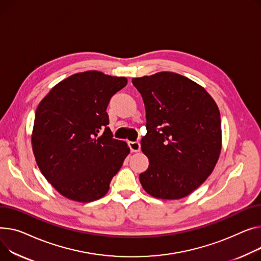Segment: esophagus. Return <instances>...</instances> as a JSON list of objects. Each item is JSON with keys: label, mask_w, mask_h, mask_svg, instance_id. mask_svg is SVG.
Returning <instances> with one entry per match:
<instances>
[{"label": "esophagus", "mask_w": 261, "mask_h": 261, "mask_svg": "<svg viewBox=\"0 0 261 261\" xmlns=\"http://www.w3.org/2000/svg\"><path fill=\"white\" fill-rule=\"evenodd\" d=\"M129 147L132 152H138L141 150V144L138 142H129Z\"/></svg>", "instance_id": "esophagus-1"}]
</instances>
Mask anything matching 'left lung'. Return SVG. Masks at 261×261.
I'll return each mask as SVG.
<instances>
[{
  "label": "left lung",
  "mask_w": 261,
  "mask_h": 261,
  "mask_svg": "<svg viewBox=\"0 0 261 261\" xmlns=\"http://www.w3.org/2000/svg\"><path fill=\"white\" fill-rule=\"evenodd\" d=\"M146 109L142 151L149 167L140 175L148 194L188 196L209 176L221 151L219 109L203 87L174 72L132 79Z\"/></svg>",
  "instance_id": "obj_1"
}]
</instances>
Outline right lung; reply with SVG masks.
Returning <instances> with one entry per match:
<instances>
[{
  "label": "right lung",
  "instance_id": "1",
  "mask_svg": "<svg viewBox=\"0 0 261 261\" xmlns=\"http://www.w3.org/2000/svg\"><path fill=\"white\" fill-rule=\"evenodd\" d=\"M123 76L91 70L52 88L36 111L31 136L45 178L68 199L90 202L105 196L130 149L107 127L110 98L127 85Z\"/></svg>",
  "mask_w": 261,
  "mask_h": 261
}]
</instances>
